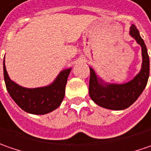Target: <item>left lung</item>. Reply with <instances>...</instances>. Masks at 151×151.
<instances>
[{"label":"left lung","instance_id":"1","mask_svg":"<svg viewBox=\"0 0 151 151\" xmlns=\"http://www.w3.org/2000/svg\"><path fill=\"white\" fill-rule=\"evenodd\" d=\"M129 35L140 45L142 52L141 69L132 80L120 84L106 83L97 75L92 68H89V95L95 104L104 109L112 110L127 109L136 101L147 84L150 75V59L146 46L134 25L130 27Z\"/></svg>","mask_w":151,"mask_h":151}]
</instances>
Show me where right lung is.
Here are the masks:
<instances>
[{
    "label": "right lung",
    "mask_w": 151,
    "mask_h": 151,
    "mask_svg": "<svg viewBox=\"0 0 151 151\" xmlns=\"http://www.w3.org/2000/svg\"><path fill=\"white\" fill-rule=\"evenodd\" d=\"M72 68L61 71L55 80L47 86L28 88L22 87L10 78L3 61L6 87L10 96L22 109L32 114H46L60 106L65 95L67 80Z\"/></svg>",
    "instance_id": "add662e5"
}]
</instances>
